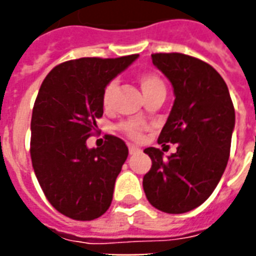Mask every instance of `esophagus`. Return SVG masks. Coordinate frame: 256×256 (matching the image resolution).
Segmentation results:
<instances>
[{"mask_svg":"<svg viewBox=\"0 0 256 256\" xmlns=\"http://www.w3.org/2000/svg\"><path fill=\"white\" fill-rule=\"evenodd\" d=\"M138 152H141V150H140L138 146H136V145H128V154H130V155H136V154H138Z\"/></svg>","mask_w":256,"mask_h":256,"instance_id":"34e87169","label":"esophagus"}]
</instances>
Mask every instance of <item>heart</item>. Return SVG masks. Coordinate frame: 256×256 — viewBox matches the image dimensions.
Returning a JSON list of instances; mask_svg holds the SVG:
<instances>
[{
	"label": "heart",
	"mask_w": 256,
	"mask_h": 256,
	"mask_svg": "<svg viewBox=\"0 0 256 256\" xmlns=\"http://www.w3.org/2000/svg\"><path fill=\"white\" fill-rule=\"evenodd\" d=\"M138 82L141 84V89L144 92V94H146L150 90L158 89V88H166L163 79L155 72H142L138 76ZM115 89H116V84L114 80H111V82H108L106 84V88L102 90L101 100H102V106H106V108L111 106ZM146 128L148 126L142 120H138V119H128V120H123L122 123H119V126H118V128L123 134H126L128 138L134 140V141H140V140L142 138Z\"/></svg>",
	"instance_id": "b5f03b06"
}]
</instances>
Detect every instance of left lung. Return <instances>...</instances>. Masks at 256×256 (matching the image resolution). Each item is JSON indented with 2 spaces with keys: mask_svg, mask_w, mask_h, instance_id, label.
Masks as SVG:
<instances>
[{
  "mask_svg": "<svg viewBox=\"0 0 256 256\" xmlns=\"http://www.w3.org/2000/svg\"><path fill=\"white\" fill-rule=\"evenodd\" d=\"M152 63L170 79L176 94L158 142L178 146L167 160L159 148H145L152 167L142 186L155 208L182 214L203 204L225 172L234 106L224 78L203 60L182 53H154Z\"/></svg>",
  "mask_w": 256,
  "mask_h": 256,
  "instance_id": "left-lung-1",
  "label": "left lung"
}]
</instances>
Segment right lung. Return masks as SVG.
Instances as JSON below:
<instances>
[{
  "instance_id": "obj_1",
  "label": "right lung",
  "mask_w": 256,
  "mask_h": 256,
  "mask_svg": "<svg viewBox=\"0 0 256 256\" xmlns=\"http://www.w3.org/2000/svg\"><path fill=\"white\" fill-rule=\"evenodd\" d=\"M137 56L64 62L40 88L31 116L32 168L49 203L71 220H93L111 206L128 146L106 134L102 146L89 150L86 140L102 116L106 84Z\"/></svg>"
}]
</instances>
